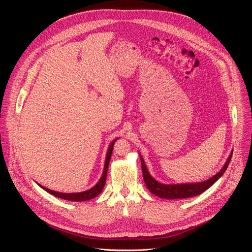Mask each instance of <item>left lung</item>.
Instances as JSON below:
<instances>
[{"label": "left lung", "mask_w": 252, "mask_h": 252, "mask_svg": "<svg viewBox=\"0 0 252 252\" xmlns=\"http://www.w3.org/2000/svg\"><path fill=\"white\" fill-rule=\"evenodd\" d=\"M232 153H230L225 164L222 166L220 171H219L217 174H214L212 177L205 182L201 183H195V184H177V185H164L157 179H155L149 172L148 167L143 160L142 157L139 155L140 162H141V169H142V175L143 179H145V184L147 188L150 189V191L158 195L160 198L165 199H177V198H188L196 196L202 192H204L206 189H208L213 184L217 183L219 179L221 177V175L226 170L232 157Z\"/></svg>", "instance_id": "obj_1"}]
</instances>
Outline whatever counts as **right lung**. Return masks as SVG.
<instances>
[{"mask_svg": "<svg viewBox=\"0 0 252 252\" xmlns=\"http://www.w3.org/2000/svg\"><path fill=\"white\" fill-rule=\"evenodd\" d=\"M118 138H116L115 140L112 141V143L109 147V150H107V153H106V157H105V161H104V166H103V171H102V174L99 178V181L97 182V184L93 187L92 189L86 190V191H82V192H75V193H63V192H58V191H54L52 189H49L43 186H39L45 189L46 191H48L49 193L59 197V198H62V199H65V200H70V201H86V200H90L94 197H95L96 195H98L102 189H103V187H104V184H105V181H106V173H107V167H109V163H110V160H111V158H112V154H113V150H114V145H115V141L117 140Z\"/></svg>", "mask_w": 252, "mask_h": 252, "instance_id": "1", "label": "right lung"}]
</instances>
